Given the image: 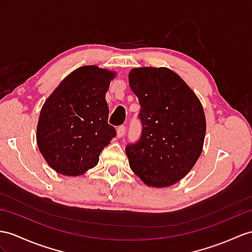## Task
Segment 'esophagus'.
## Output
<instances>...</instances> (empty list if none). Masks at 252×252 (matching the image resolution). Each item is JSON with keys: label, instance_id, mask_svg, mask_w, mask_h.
Returning <instances> with one entry per match:
<instances>
[{"label": "esophagus", "instance_id": "esophagus-1", "mask_svg": "<svg viewBox=\"0 0 252 252\" xmlns=\"http://www.w3.org/2000/svg\"><path fill=\"white\" fill-rule=\"evenodd\" d=\"M125 130H126V127L124 125H121L118 128V130H116V133H118V138H122L123 134H124V132H125Z\"/></svg>", "mask_w": 252, "mask_h": 252}]
</instances>
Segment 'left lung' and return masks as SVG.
Instances as JSON below:
<instances>
[{
	"label": "left lung",
	"mask_w": 252,
	"mask_h": 252,
	"mask_svg": "<svg viewBox=\"0 0 252 252\" xmlns=\"http://www.w3.org/2000/svg\"><path fill=\"white\" fill-rule=\"evenodd\" d=\"M142 125L137 142L126 145L130 169L147 186L168 187L186 176L201 155L206 122L198 97L164 67L129 72Z\"/></svg>",
	"instance_id": "8db88e82"
}]
</instances>
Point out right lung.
<instances>
[{
    "label": "right lung",
    "mask_w": 252,
    "mask_h": 252,
    "mask_svg": "<svg viewBox=\"0 0 252 252\" xmlns=\"http://www.w3.org/2000/svg\"><path fill=\"white\" fill-rule=\"evenodd\" d=\"M114 72L82 66L67 76L42 106L37 145L47 163L63 175L94 168L116 136L108 124L106 93Z\"/></svg>",
    "instance_id": "obj_1"
}]
</instances>
